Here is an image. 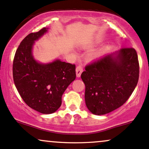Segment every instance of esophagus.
I'll return each instance as SVG.
<instances>
[{"label":"esophagus","mask_w":149,"mask_h":149,"mask_svg":"<svg viewBox=\"0 0 149 149\" xmlns=\"http://www.w3.org/2000/svg\"><path fill=\"white\" fill-rule=\"evenodd\" d=\"M83 72V68L81 65H79L76 68V75L77 77H79L81 76V72Z\"/></svg>","instance_id":"esophagus-1"}]
</instances>
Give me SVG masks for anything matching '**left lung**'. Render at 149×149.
Wrapping results in <instances>:
<instances>
[{"label":"left lung","mask_w":149,"mask_h":149,"mask_svg":"<svg viewBox=\"0 0 149 149\" xmlns=\"http://www.w3.org/2000/svg\"><path fill=\"white\" fill-rule=\"evenodd\" d=\"M139 74L137 53L133 48H123L86 65L81 78L89 111L101 115L123 106L136 87Z\"/></svg>","instance_id":"left-lung-1"}]
</instances>
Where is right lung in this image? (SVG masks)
<instances>
[{
	"mask_svg": "<svg viewBox=\"0 0 149 149\" xmlns=\"http://www.w3.org/2000/svg\"><path fill=\"white\" fill-rule=\"evenodd\" d=\"M47 31L44 27L27 35L17 49L13 65L15 85L22 98L43 114H51L61 107L63 93L76 78L75 65L58 59L43 64L34 58L35 41Z\"/></svg>",
	"mask_w": 149,
	"mask_h": 149,
	"instance_id": "1",
	"label": "right lung"
}]
</instances>
